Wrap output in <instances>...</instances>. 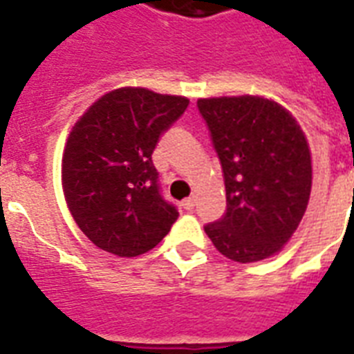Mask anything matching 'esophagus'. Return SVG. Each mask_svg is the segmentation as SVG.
I'll return each mask as SVG.
<instances>
[{
  "instance_id": "obj_1",
  "label": "esophagus",
  "mask_w": 354,
  "mask_h": 354,
  "mask_svg": "<svg viewBox=\"0 0 354 354\" xmlns=\"http://www.w3.org/2000/svg\"><path fill=\"white\" fill-rule=\"evenodd\" d=\"M194 205H196V200H194V198H187L185 202H183V207H185L187 211H192Z\"/></svg>"
}]
</instances>
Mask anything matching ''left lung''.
<instances>
[{
    "instance_id": "left-lung-1",
    "label": "left lung",
    "mask_w": 354,
    "mask_h": 354,
    "mask_svg": "<svg viewBox=\"0 0 354 354\" xmlns=\"http://www.w3.org/2000/svg\"><path fill=\"white\" fill-rule=\"evenodd\" d=\"M225 180L227 211L207 236L232 261L277 254L311 196V151L292 114L261 96L198 100Z\"/></svg>"
}]
</instances>
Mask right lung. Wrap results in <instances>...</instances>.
I'll use <instances>...</instances> for the list:
<instances>
[{
	"instance_id": "right-lung-1",
	"label": "right lung",
	"mask_w": 354,
	"mask_h": 354,
	"mask_svg": "<svg viewBox=\"0 0 354 354\" xmlns=\"http://www.w3.org/2000/svg\"><path fill=\"white\" fill-rule=\"evenodd\" d=\"M187 105L183 96L122 87L103 94L76 122L63 151V194L96 247L132 258L171 231L178 211L160 194L152 152Z\"/></svg>"
}]
</instances>
